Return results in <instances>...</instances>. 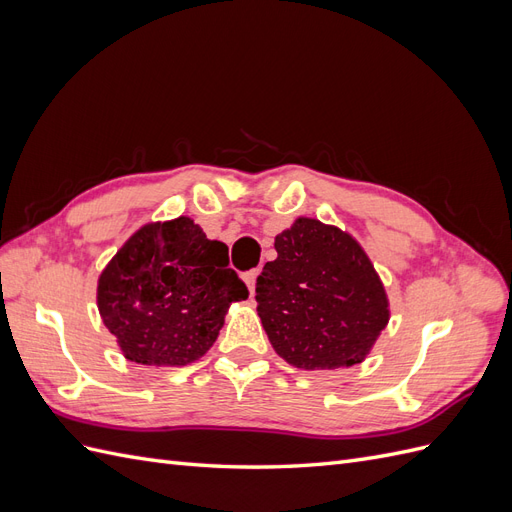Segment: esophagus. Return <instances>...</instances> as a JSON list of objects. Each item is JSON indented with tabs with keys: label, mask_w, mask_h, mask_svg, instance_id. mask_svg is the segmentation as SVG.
<instances>
[{
	"label": "esophagus",
	"mask_w": 512,
	"mask_h": 512,
	"mask_svg": "<svg viewBox=\"0 0 512 512\" xmlns=\"http://www.w3.org/2000/svg\"><path fill=\"white\" fill-rule=\"evenodd\" d=\"M256 277H258V269L243 273V282L247 284V288H250V294H254V290H256Z\"/></svg>",
	"instance_id": "1"
}]
</instances>
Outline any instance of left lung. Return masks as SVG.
<instances>
[{
	"instance_id": "8db88e82",
	"label": "left lung",
	"mask_w": 512,
	"mask_h": 512,
	"mask_svg": "<svg viewBox=\"0 0 512 512\" xmlns=\"http://www.w3.org/2000/svg\"><path fill=\"white\" fill-rule=\"evenodd\" d=\"M277 258L256 280L258 316L282 359L301 369L361 363L389 322V301L361 245L299 218L275 237Z\"/></svg>"
}]
</instances>
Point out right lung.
<instances>
[{
	"label": "right lung",
	"instance_id": "obj_1",
	"mask_svg": "<svg viewBox=\"0 0 512 512\" xmlns=\"http://www.w3.org/2000/svg\"><path fill=\"white\" fill-rule=\"evenodd\" d=\"M247 286L228 267V247L190 218L147 224L108 262L98 282L100 316L141 365L198 361Z\"/></svg>",
	"mask_w": 512,
	"mask_h": 512
}]
</instances>
